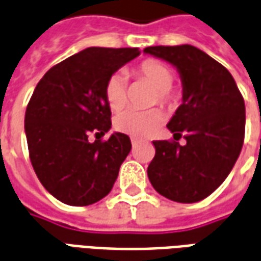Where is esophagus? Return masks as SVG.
<instances>
[{
	"mask_svg": "<svg viewBox=\"0 0 261 261\" xmlns=\"http://www.w3.org/2000/svg\"><path fill=\"white\" fill-rule=\"evenodd\" d=\"M131 144H133V148H136L138 145V140L137 138H131Z\"/></svg>",
	"mask_w": 261,
	"mask_h": 261,
	"instance_id": "34e87169",
	"label": "esophagus"
}]
</instances>
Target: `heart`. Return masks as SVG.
Returning <instances> with one entry per match:
<instances>
[{"mask_svg":"<svg viewBox=\"0 0 261 261\" xmlns=\"http://www.w3.org/2000/svg\"><path fill=\"white\" fill-rule=\"evenodd\" d=\"M134 74L152 85L156 89V96L153 103L158 102L162 106H175L179 102V96L176 92L172 91L173 84V72L164 63L156 60L142 61L134 71ZM105 96L109 108L112 110H120L127 103V91H125V80L121 74H114L106 82L105 86ZM164 121L162 113L159 110H147L140 112L136 109H127L124 112L117 114L114 120V127L131 137L142 138V137L152 136L158 130Z\"/></svg>","mask_w":261,"mask_h":261,"instance_id":"heart-1","label":"heart"}]
</instances>
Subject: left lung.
<instances>
[{
  "label": "left lung",
  "instance_id": "8db88e82",
  "mask_svg": "<svg viewBox=\"0 0 261 261\" xmlns=\"http://www.w3.org/2000/svg\"><path fill=\"white\" fill-rule=\"evenodd\" d=\"M144 53L177 69L181 105L168 123L175 140L153 141L148 166L153 189L172 201L197 202L215 192L229 175L245 138V100L224 65L190 44L151 46Z\"/></svg>",
  "mask_w": 261,
  "mask_h": 261
}]
</instances>
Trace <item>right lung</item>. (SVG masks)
<instances>
[{
    "label": "right lung",
    "mask_w": 261,
    "mask_h": 261,
    "mask_svg": "<svg viewBox=\"0 0 261 261\" xmlns=\"http://www.w3.org/2000/svg\"><path fill=\"white\" fill-rule=\"evenodd\" d=\"M140 53L88 47L48 69L35 88L25 113L29 156L40 183L61 202L89 205L112 190L131 141L123 133L100 140L112 128L105 86Z\"/></svg>",
    "instance_id": "obj_1"
}]
</instances>
